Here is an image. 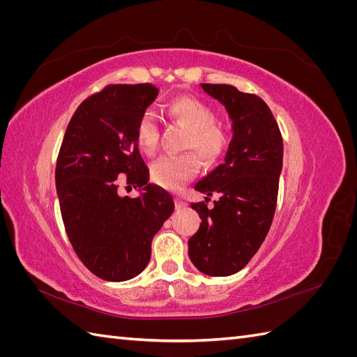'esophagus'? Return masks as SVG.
Masks as SVG:
<instances>
[{
  "instance_id": "esophagus-1",
  "label": "esophagus",
  "mask_w": 357,
  "mask_h": 357,
  "mask_svg": "<svg viewBox=\"0 0 357 357\" xmlns=\"http://www.w3.org/2000/svg\"><path fill=\"white\" fill-rule=\"evenodd\" d=\"M186 202L185 201H183V199H180V198H176V208L177 210H181V208H185L186 207Z\"/></svg>"
}]
</instances>
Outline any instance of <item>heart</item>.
I'll list each match as a JSON object with an SVG mask.
<instances>
[{
    "instance_id": "1",
    "label": "heart",
    "mask_w": 357,
    "mask_h": 357,
    "mask_svg": "<svg viewBox=\"0 0 357 357\" xmlns=\"http://www.w3.org/2000/svg\"><path fill=\"white\" fill-rule=\"evenodd\" d=\"M167 113L172 121L189 129L186 149L195 150L208 164L223 155L228 146V137L220 126L214 123V112L207 104L193 96H177L167 104ZM135 134L139 149L147 155H153L158 149L159 126L152 112L146 110L139 116ZM198 171L199 159L195 153L165 155L150 167V177L156 185L176 190L195 177Z\"/></svg>"
}]
</instances>
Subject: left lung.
Instances as JSON below:
<instances>
[{"label": "left lung", "instance_id": "left-lung-1", "mask_svg": "<svg viewBox=\"0 0 357 357\" xmlns=\"http://www.w3.org/2000/svg\"><path fill=\"white\" fill-rule=\"evenodd\" d=\"M205 93L225 105L232 121V139L222 164L195 185L220 199L208 209L202 202L190 207L202 219L189 240V257L201 273L226 277L243 269L271 228L278 180L283 168V138L262 98L240 92L231 84L201 83Z\"/></svg>", "mask_w": 357, "mask_h": 357}]
</instances>
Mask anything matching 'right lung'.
Returning a JSON list of instances; mask_svg holds the SVG:
<instances>
[{
	"label": "right lung",
	"mask_w": 357,
	"mask_h": 357,
	"mask_svg": "<svg viewBox=\"0 0 357 357\" xmlns=\"http://www.w3.org/2000/svg\"><path fill=\"white\" fill-rule=\"evenodd\" d=\"M153 84H110L73 114L56 162L63 226L83 265L107 282H125L147 266L152 240L174 211L169 193L149 183L135 128L155 101ZM142 190L116 193V177Z\"/></svg>",
	"instance_id": "right-lung-1"
}]
</instances>
